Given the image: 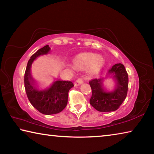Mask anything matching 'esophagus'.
<instances>
[{"label":"esophagus","mask_w":154,"mask_h":154,"mask_svg":"<svg viewBox=\"0 0 154 154\" xmlns=\"http://www.w3.org/2000/svg\"><path fill=\"white\" fill-rule=\"evenodd\" d=\"M83 83V79H81V78H79V79H77L76 81H75V82L74 83L75 86H77V85H79L81 84H82Z\"/></svg>","instance_id":"esophagus-1"}]
</instances>
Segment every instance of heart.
<instances>
[{
	"label": "heart",
	"instance_id": "1",
	"mask_svg": "<svg viewBox=\"0 0 154 154\" xmlns=\"http://www.w3.org/2000/svg\"><path fill=\"white\" fill-rule=\"evenodd\" d=\"M105 61L100 56L94 54H83L77 56L74 59L73 64L79 69H88L90 73L98 72L103 66Z\"/></svg>",
	"mask_w": 154,
	"mask_h": 154
}]
</instances>
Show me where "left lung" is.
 Instances as JSON below:
<instances>
[{
  "mask_svg": "<svg viewBox=\"0 0 154 154\" xmlns=\"http://www.w3.org/2000/svg\"><path fill=\"white\" fill-rule=\"evenodd\" d=\"M108 74L113 75L116 79V88L113 92H107L104 90L103 78L93 79L89 82L92 91L90 105L100 112L117 110L127 96L128 75L124 65L120 63L113 65L108 71Z\"/></svg>",
  "mask_w": 154,
  "mask_h": 154,
  "instance_id": "obj_1",
  "label": "left lung"
}]
</instances>
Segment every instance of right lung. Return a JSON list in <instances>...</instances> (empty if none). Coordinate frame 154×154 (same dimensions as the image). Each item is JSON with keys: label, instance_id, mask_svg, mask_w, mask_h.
Wrapping results in <instances>:
<instances>
[{"label": "right lung", "instance_id": "obj_1", "mask_svg": "<svg viewBox=\"0 0 154 154\" xmlns=\"http://www.w3.org/2000/svg\"><path fill=\"white\" fill-rule=\"evenodd\" d=\"M50 48L45 45L30 57L28 62L24 74V86L28 100L32 105L40 113L45 115L58 113L66 107L68 103V94L73 83L70 81H56L48 89L38 90L34 84L30 74V67L33 61L41 55L49 53Z\"/></svg>", "mask_w": 154, "mask_h": 154}]
</instances>
